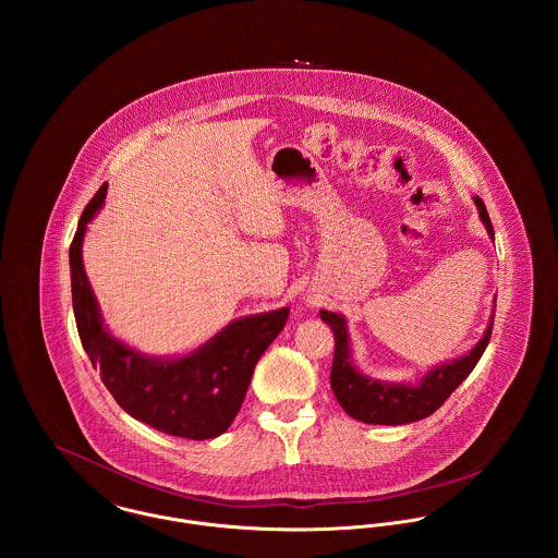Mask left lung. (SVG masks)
<instances>
[{"label": "left lung", "mask_w": 558, "mask_h": 558, "mask_svg": "<svg viewBox=\"0 0 558 558\" xmlns=\"http://www.w3.org/2000/svg\"><path fill=\"white\" fill-rule=\"evenodd\" d=\"M475 204L489 239L494 240V228L483 199L475 197ZM319 318L330 326L335 335V356H332V369H330L332 393L352 418L372 423V425H403V423L421 421L432 412H436L475 369L481 354L489 343L492 324H494V316H492L483 337L469 354L429 369L416 385H403V383L376 380L361 374L352 363L345 318L326 310L319 312Z\"/></svg>", "instance_id": "obj_1"}]
</instances>
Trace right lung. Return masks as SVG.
Wrapping results in <instances>:
<instances>
[{
  "label": "right lung",
  "mask_w": 558,
  "mask_h": 558,
  "mask_svg": "<svg viewBox=\"0 0 558 558\" xmlns=\"http://www.w3.org/2000/svg\"><path fill=\"white\" fill-rule=\"evenodd\" d=\"M105 197L107 182L85 206L69 253L83 350L100 369L102 385L133 418L169 436L215 438L236 418L255 363L283 330L290 310L230 322L210 341L178 359H155L133 350L102 324L81 257L87 223L102 208Z\"/></svg>",
  "instance_id": "right-lung-1"
}]
</instances>
